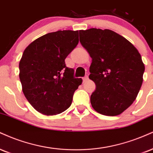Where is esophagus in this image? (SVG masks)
Masks as SVG:
<instances>
[{
    "mask_svg": "<svg viewBox=\"0 0 153 153\" xmlns=\"http://www.w3.org/2000/svg\"><path fill=\"white\" fill-rule=\"evenodd\" d=\"M88 80V75H86V76H85L84 78H82V81H83V82H86Z\"/></svg>",
    "mask_w": 153,
    "mask_h": 153,
    "instance_id": "34e87169",
    "label": "esophagus"
}]
</instances>
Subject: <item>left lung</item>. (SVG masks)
Here are the masks:
<instances>
[{
	"mask_svg": "<svg viewBox=\"0 0 153 153\" xmlns=\"http://www.w3.org/2000/svg\"><path fill=\"white\" fill-rule=\"evenodd\" d=\"M79 35L92 58L89 78L96 85L92 107L102 115H118L131 105L141 88L145 65L140 54L126 38L108 29L82 30Z\"/></svg>",
	"mask_w": 153,
	"mask_h": 153,
	"instance_id": "1",
	"label": "left lung"
}]
</instances>
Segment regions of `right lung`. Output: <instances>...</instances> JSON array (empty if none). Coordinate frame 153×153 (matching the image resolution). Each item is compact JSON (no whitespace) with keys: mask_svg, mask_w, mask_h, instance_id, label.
I'll use <instances>...</instances> for the list:
<instances>
[{"mask_svg":"<svg viewBox=\"0 0 153 153\" xmlns=\"http://www.w3.org/2000/svg\"><path fill=\"white\" fill-rule=\"evenodd\" d=\"M78 30H58L35 40L19 62L23 94L39 113L55 115L71 106L74 92L82 84L65 59L77 46Z\"/></svg>","mask_w":153,"mask_h":153,"instance_id":"add662e5","label":"right lung"}]
</instances>
